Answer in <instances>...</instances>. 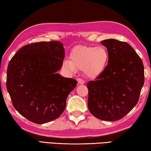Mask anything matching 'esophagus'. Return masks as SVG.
<instances>
[{"label": "esophagus", "mask_w": 151, "mask_h": 151, "mask_svg": "<svg viewBox=\"0 0 151 151\" xmlns=\"http://www.w3.org/2000/svg\"><path fill=\"white\" fill-rule=\"evenodd\" d=\"M77 80H78V84H83V83H85V81L81 78H78Z\"/></svg>", "instance_id": "34e87169"}]
</instances>
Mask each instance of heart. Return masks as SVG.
<instances>
[{
	"label": "heart",
	"mask_w": 151,
	"mask_h": 151,
	"mask_svg": "<svg viewBox=\"0 0 151 151\" xmlns=\"http://www.w3.org/2000/svg\"><path fill=\"white\" fill-rule=\"evenodd\" d=\"M70 59L71 61L64 63L70 71H75L76 68L83 69L86 75L94 78L105 70L109 55L102 46H80L71 51Z\"/></svg>",
	"instance_id": "b5f03b06"
}]
</instances>
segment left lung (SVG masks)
I'll return each mask as SVG.
<instances>
[{
  "label": "left lung",
  "mask_w": 151,
  "mask_h": 151,
  "mask_svg": "<svg viewBox=\"0 0 151 151\" xmlns=\"http://www.w3.org/2000/svg\"><path fill=\"white\" fill-rule=\"evenodd\" d=\"M101 43L107 48L109 59L102 73L87 83L88 107L98 119L115 121L138 103L145 82L144 65L127 42L109 39Z\"/></svg>",
  "instance_id": "8db88e82"
}]
</instances>
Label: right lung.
Returning a JSON list of instances; mask_svg holds the SVG:
<instances>
[{
  "instance_id": "right-lung-1",
  "label": "right lung",
  "mask_w": 151,
  "mask_h": 151,
  "mask_svg": "<svg viewBox=\"0 0 151 151\" xmlns=\"http://www.w3.org/2000/svg\"><path fill=\"white\" fill-rule=\"evenodd\" d=\"M65 57L58 41L28 44L9 61L6 89L14 108L31 122L44 124L59 118L78 81L57 73Z\"/></svg>"
}]
</instances>
